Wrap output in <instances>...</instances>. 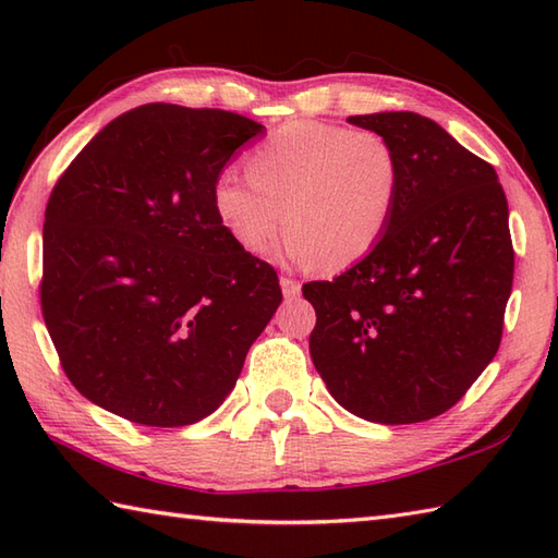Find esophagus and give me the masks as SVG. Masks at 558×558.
<instances>
[{"mask_svg": "<svg viewBox=\"0 0 558 558\" xmlns=\"http://www.w3.org/2000/svg\"><path fill=\"white\" fill-rule=\"evenodd\" d=\"M280 288H282V298L286 300H298L300 298V282L292 278H280Z\"/></svg>", "mask_w": 558, "mask_h": 558, "instance_id": "34e87169", "label": "esophagus"}]
</instances>
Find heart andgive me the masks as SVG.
Segmentation results:
<instances>
[{
  "label": "heart",
  "instance_id": "1",
  "mask_svg": "<svg viewBox=\"0 0 558 558\" xmlns=\"http://www.w3.org/2000/svg\"><path fill=\"white\" fill-rule=\"evenodd\" d=\"M246 174L222 172L210 189L234 244L264 256L286 222L282 256L330 270L374 252L400 196V160L386 136L314 120L278 126L246 158Z\"/></svg>",
  "mask_w": 558,
  "mask_h": 558
}]
</instances>
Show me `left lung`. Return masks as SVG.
Returning <instances> with one entry per match:
<instances>
[{"mask_svg":"<svg viewBox=\"0 0 558 558\" xmlns=\"http://www.w3.org/2000/svg\"><path fill=\"white\" fill-rule=\"evenodd\" d=\"M393 144L400 196L374 252L306 282L310 352L338 405L376 424L453 408L501 342L513 288L508 204L489 162L417 112L348 117Z\"/></svg>","mask_w":558,"mask_h":558,"instance_id":"8db88e82","label":"left lung"}]
</instances>
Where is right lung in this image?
<instances>
[{
	"label": "right lung",
	"mask_w": 558,
	"mask_h": 558,
	"mask_svg": "<svg viewBox=\"0 0 558 558\" xmlns=\"http://www.w3.org/2000/svg\"><path fill=\"white\" fill-rule=\"evenodd\" d=\"M264 134L234 112L144 105L100 129L52 189L43 316L93 405L186 426L230 396L282 292L220 228L210 189Z\"/></svg>",
	"instance_id": "right-lung-1"
}]
</instances>
